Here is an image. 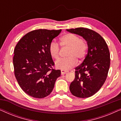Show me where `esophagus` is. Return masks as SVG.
<instances>
[{"label":"esophagus","instance_id":"34e87169","mask_svg":"<svg viewBox=\"0 0 121 121\" xmlns=\"http://www.w3.org/2000/svg\"><path fill=\"white\" fill-rule=\"evenodd\" d=\"M67 72H68V71L61 70V74H62V75H64V74H65V73H67Z\"/></svg>","mask_w":121,"mask_h":121}]
</instances>
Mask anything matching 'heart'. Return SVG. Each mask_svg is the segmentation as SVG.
<instances>
[{
  "label": "heart",
  "instance_id": "heart-1",
  "mask_svg": "<svg viewBox=\"0 0 121 121\" xmlns=\"http://www.w3.org/2000/svg\"><path fill=\"white\" fill-rule=\"evenodd\" d=\"M60 45L62 47L67 48V58L59 59L55 63L57 68L67 70L74 67L78 59H83L85 57L87 45L83 39L73 34H67L60 39ZM49 52L51 57L58 59L59 56V47L55 41H52L49 45Z\"/></svg>",
  "mask_w": 121,
  "mask_h": 121
}]
</instances>
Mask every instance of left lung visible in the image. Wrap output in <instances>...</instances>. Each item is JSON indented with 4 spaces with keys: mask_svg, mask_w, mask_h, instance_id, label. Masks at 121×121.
I'll use <instances>...</instances> for the list:
<instances>
[{
    "mask_svg": "<svg viewBox=\"0 0 121 121\" xmlns=\"http://www.w3.org/2000/svg\"><path fill=\"white\" fill-rule=\"evenodd\" d=\"M82 36L88 50L82 64L75 68V76L69 89L73 95L87 98L98 91L106 81L110 65V54L106 43L100 35L83 27L67 30Z\"/></svg>",
    "mask_w": 121,
    "mask_h": 121,
    "instance_id": "obj_1",
    "label": "left lung"
}]
</instances>
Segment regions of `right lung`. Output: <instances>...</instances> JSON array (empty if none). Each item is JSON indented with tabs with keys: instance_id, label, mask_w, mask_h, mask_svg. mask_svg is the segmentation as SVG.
Instances as JSON below:
<instances>
[{
	"instance_id": "add662e5",
	"label": "right lung",
	"mask_w": 121,
	"mask_h": 121,
	"mask_svg": "<svg viewBox=\"0 0 121 121\" xmlns=\"http://www.w3.org/2000/svg\"><path fill=\"white\" fill-rule=\"evenodd\" d=\"M62 30L39 29L26 34L14 49L13 64L15 76L22 90L31 97L44 98L52 91L60 76L54 70L49 45Z\"/></svg>"
}]
</instances>
